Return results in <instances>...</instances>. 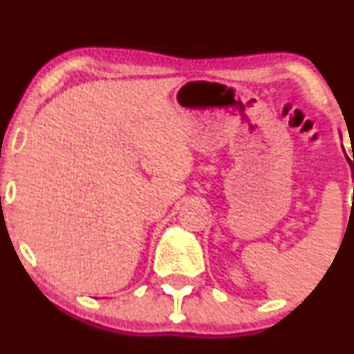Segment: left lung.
<instances>
[{"label":"left lung","mask_w":354,"mask_h":354,"mask_svg":"<svg viewBox=\"0 0 354 354\" xmlns=\"http://www.w3.org/2000/svg\"><path fill=\"white\" fill-rule=\"evenodd\" d=\"M353 165H354V163H353Z\"/></svg>","instance_id":"left-lung-1"}]
</instances>
